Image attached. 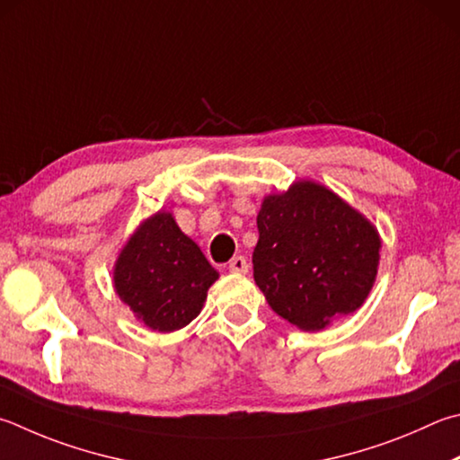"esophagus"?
Wrapping results in <instances>:
<instances>
[{
	"label": "esophagus",
	"mask_w": 460,
	"mask_h": 460,
	"mask_svg": "<svg viewBox=\"0 0 460 460\" xmlns=\"http://www.w3.org/2000/svg\"><path fill=\"white\" fill-rule=\"evenodd\" d=\"M247 270H249V265H247V259L243 255L233 257L229 261V271L231 273H247Z\"/></svg>",
	"instance_id": "obj_1"
}]
</instances>
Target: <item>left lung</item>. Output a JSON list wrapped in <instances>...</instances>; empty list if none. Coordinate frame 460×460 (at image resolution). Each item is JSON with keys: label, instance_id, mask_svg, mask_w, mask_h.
I'll list each match as a JSON object with an SVG mask.
<instances>
[{"label": "left lung", "instance_id": "8db88e82", "mask_svg": "<svg viewBox=\"0 0 460 460\" xmlns=\"http://www.w3.org/2000/svg\"><path fill=\"white\" fill-rule=\"evenodd\" d=\"M253 278L271 310L299 330L356 312L376 281L382 241L344 199L312 181L263 199Z\"/></svg>", "mask_w": 460, "mask_h": 460}]
</instances>
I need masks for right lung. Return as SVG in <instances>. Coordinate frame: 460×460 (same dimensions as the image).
Masks as SVG:
<instances>
[{
	"mask_svg": "<svg viewBox=\"0 0 460 460\" xmlns=\"http://www.w3.org/2000/svg\"><path fill=\"white\" fill-rule=\"evenodd\" d=\"M219 278L174 217L158 211L132 233L114 265V289L137 320L156 332L185 328Z\"/></svg>",
	"mask_w": 460,
	"mask_h": 460,
	"instance_id": "1",
	"label": "right lung"
}]
</instances>
